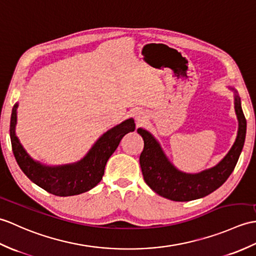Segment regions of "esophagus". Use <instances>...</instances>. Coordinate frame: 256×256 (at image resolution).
Returning a JSON list of instances; mask_svg holds the SVG:
<instances>
[{
  "instance_id": "34e87169",
  "label": "esophagus",
  "mask_w": 256,
  "mask_h": 256,
  "mask_svg": "<svg viewBox=\"0 0 256 256\" xmlns=\"http://www.w3.org/2000/svg\"><path fill=\"white\" fill-rule=\"evenodd\" d=\"M137 118H138V120H142V119H144L142 117H140V116H138Z\"/></svg>"
}]
</instances>
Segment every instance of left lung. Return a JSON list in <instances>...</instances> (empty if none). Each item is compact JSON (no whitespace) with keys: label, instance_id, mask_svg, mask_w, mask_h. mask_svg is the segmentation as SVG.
Segmentation results:
<instances>
[{"label":"left lung","instance_id":"left-lung-1","mask_svg":"<svg viewBox=\"0 0 256 256\" xmlns=\"http://www.w3.org/2000/svg\"><path fill=\"white\" fill-rule=\"evenodd\" d=\"M234 100L236 112L239 119V132L236 142L217 166L198 174H186L176 170L168 162L160 144L151 134L144 129H138V134L144 141V151L139 158L141 171L144 182L152 190L174 202H190L212 194L228 180L239 160L246 134V119L241 108L239 96L236 95Z\"/></svg>","mask_w":256,"mask_h":256}]
</instances>
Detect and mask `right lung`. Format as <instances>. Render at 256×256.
<instances>
[{
	"mask_svg": "<svg viewBox=\"0 0 256 256\" xmlns=\"http://www.w3.org/2000/svg\"><path fill=\"white\" fill-rule=\"evenodd\" d=\"M16 108L10 116V136L16 162L24 174L36 185L56 196H73L92 190L103 178L105 166L124 134L134 132V119H127L112 128L98 140L83 160L69 166L49 168L35 162L22 149L15 134Z\"/></svg>",
	"mask_w": 256,
	"mask_h": 256,
	"instance_id": "obj_1",
	"label": "right lung"
}]
</instances>
